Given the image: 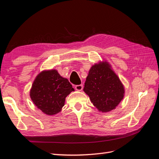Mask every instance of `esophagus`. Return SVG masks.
Listing matches in <instances>:
<instances>
[{
	"label": "esophagus",
	"instance_id": "34e87169",
	"mask_svg": "<svg viewBox=\"0 0 159 159\" xmlns=\"http://www.w3.org/2000/svg\"><path fill=\"white\" fill-rule=\"evenodd\" d=\"M75 88L78 91H81L83 89V85H77L75 86Z\"/></svg>",
	"mask_w": 159,
	"mask_h": 159
}]
</instances>
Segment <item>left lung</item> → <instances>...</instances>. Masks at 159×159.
Segmentation results:
<instances>
[{
  "label": "left lung",
  "mask_w": 159,
  "mask_h": 159,
  "mask_svg": "<svg viewBox=\"0 0 159 159\" xmlns=\"http://www.w3.org/2000/svg\"><path fill=\"white\" fill-rule=\"evenodd\" d=\"M95 107L102 112L115 109L124 97V87L107 61L91 67L84 88Z\"/></svg>",
  "instance_id": "obj_1"
}]
</instances>
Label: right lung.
Masks as SVG:
<instances>
[{
	"instance_id": "add662e5",
	"label": "right lung",
	"mask_w": 159,
	"mask_h": 159,
	"mask_svg": "<svg viewBox=\"0 0 159 159\" xmlns=\"http://www.w3.org/2000/svg\"><path fill=\"white\" fill-rule=\"evenodd\" d=\"M74 91L69 81L62 78L56 70L43 71L32 84L30 98L36 106L46 115L59 113L66 98Z\"/></svg>"
}]
</instances>
